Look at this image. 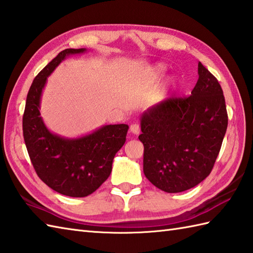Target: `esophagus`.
Listing matches in <instances>:
<instances>
[{
    "label": "esophagus",
    "mask_w": 253,
    "mask_h": 253,
    "mask_svg": "<svg viewBox=\"0 0 253 253\" xmlns=\"http://www.w3.org/2000/svg\"><path fill=\"white\" fill-rule=\"evenodd\" d=\"M130 131L133 135H139L140 133V127H139L138 124H132L130 126Z\"/></svg>",
    "instance_id": "obj_1"
}]
</instances>
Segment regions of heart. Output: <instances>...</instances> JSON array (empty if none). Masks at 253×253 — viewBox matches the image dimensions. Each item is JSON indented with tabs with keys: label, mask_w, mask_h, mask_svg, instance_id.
<instances>
[{
	"label": "heart",
	"mask_w": 253,
	"mask_h": 253,
	"mask_svg": "<svg viewBox=\"0 0 253 253\" xmlns=\"http://www.w3.org/2000/svg\"><path fill=\"white\" fill-rule=\"evenodd\" d=\"M152 75H153V77H155L157 79H161V78L165 77L166 71H165L164 66H163V65H161V64H159V65H157V66H155V67L153 68ZM176 87H177V84L174 82V83H173V85H171V88H173V89H176Z\"/></svg>",
	"instance_id": "heart-1"
}]
</instances>
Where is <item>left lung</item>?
Returning a JSON list of instances; mask_svg holds the SVG:
<instances>
[{"mask_svg": "<svg viewBox=\"0 0 253 253\" xmlns=\"http://www.w3.org/2000/svg\"><path fill=\"white\" fill-rule=\"evenodd\" d=\"M198 75L190 96L160 102L140 117L143 173L165 192L185 191L207 178L227 129L221 84L200 62Z\"/></svg>", "mask_w": 253, "mask_h": 253, "instance_id": "1", "label": "left lung"}]
</instances>
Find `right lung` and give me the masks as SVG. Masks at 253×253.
<instances>
[{
    "instance_id": "1",
    "label": "right lung",
    "mask_w": 253,
    "mask_h": 253,
    "mask_svg": "<svg viewBox=\"0 0 253 253\" xmlns=\"http://www.w3.org/2000/svg\"><path fill=\"white\" fill-rule=\"evenodd\" d=\"M87 49H66L38 74L27 94L23 117L24 139L36 173L45 185L64 196L82 198L109 178L112 163L126 141L128 125H104L87 135L67 138L50 131L40 113L47 77L68 56Z\"/></svg>"
}]
</instances>
